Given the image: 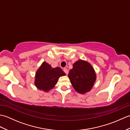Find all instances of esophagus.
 <instances>
[{
  "instance_id": "esophagus-1",
  "label": "esophagus",
  "mask_w": 130,
  "mask_h": 130,
  "mask_svg": "<svg viewBox=\"0 0 130 130\" xmlns=\"http://www.w3.org/2000/svg\"><path fill=\"white\" fill-rule=\"evenodd\" d=\"M63 71H64V73L66 74H68V73H69V71H68V70L67 69V68H64L63 69Z\"/></svg>"
}]
</instances>
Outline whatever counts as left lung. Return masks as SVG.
I'll list each match as a JSON object with an SVG mask.
<instances>
[{
	"mask_svg": "<svg viewBox=\"0 0 130 130\" xmlns=\"http://www.w3.org/2000/svg\"><path fill=\"white\" fill-rule=\"evenodd\" d=\"M68 76L73 88L80 94L89 92L96 80V74L92 66L82 60L74 63Z\"/></svg>",
	"mask_w": 130,
	"mask_h": 130,
	"instance_id": "left-lung-1",
	"label": "left lung"
}]
</instances>
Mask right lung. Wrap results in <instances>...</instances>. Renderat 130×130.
<instances>
[{
    "instance_id": "1",
    "label": "right lung",
    "mask_w": 130,
    "mask_h": 130,
    "mask_svg": "<svg viewBox=\"0 0 130 130\" xmlns=\"http://www.w3.org/2000/svg\"><path fill=\"white\" fill-rule=\"evenodd\" d=\"M65 73L59 67L52 68L46 62H43L36 73L35 84L38 89L48 92L56 84L60 76Z\"/></svg>"
}]
</instances>
